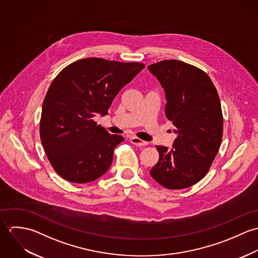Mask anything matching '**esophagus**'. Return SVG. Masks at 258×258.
Returning a JSON list of instances; mask_svg holds the SVG:
<instances>
[{"instance_id": "esophagus-1", "label": "esophagus", "mask_w": 258, "mask_h": 258, "mask_svg": "<svg viewBox=\"0 0 258 258\" xmlns=\"http://www.w3.org/2000/svg\"><path fill=\"white\" fill-rule=\"evenodd\" d=\"M130 142L135 145V146H139V147H143V146H146L148 145V142L146 141H143L137 137H131L130 138Z\"/></svg>"}]
</instances>
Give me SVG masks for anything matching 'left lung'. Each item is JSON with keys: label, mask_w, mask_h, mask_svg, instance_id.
<instances>
[{"label": "left lung", "mask_w": 258, "mask_h": 258, "mask_svg": "<svg viewBox=\"0 0 258 258\" xmlns=\"http://www.w3.org/2000/svg\"><path fill=\"white\" fill-rule=\"evenodd\" d=\"M148 70L164 88L165 114L177 134L172 149L156 146L160 157L150 175L167 188H185L207 175L221 147L220 97L208 74L183 61L167 59Z\"/></svg>", "instance_id": "1"}]
</instances>
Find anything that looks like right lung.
<instances>
[{
    "label": "right lung",
    "instance_id": "1",
    "mask_svg": "<svg viewBox=\"0 0 258 258\" xmlns=\"http://www.w3.org/2000/svg\"><path fill=\"white\" fill-rule=\"evenodd\" d=\"M145 66L89 57L64 68L51 82L42 103L39 133L54 171L84 184L109 169L115 147L124 141L93 120L108 114L118 92Z\"/></svg>",
    "mask_w": 258,
    "mask_h": 258
}]
</instances>
